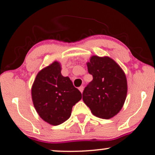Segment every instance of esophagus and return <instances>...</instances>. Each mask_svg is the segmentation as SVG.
Returning <instances> with one entry per match:
<instances>
[{
    "mask_svg": "<svg viewBox=\"0 0 155 155\" xmlns=\"http://www.w3.org/2000/svg\"><path fill=\"white\" fill-rule=\"evenodd\" d=\"M83 89H84V87L83 86V85H82V86H81L79 87V90H80V91H81V93H83Z\"/></svg>",
    "mask_w": 155,
    "mask_h": 155,
    "instance_id": "esophagus-1",
    "label": "esophagus"
}]
</instances>
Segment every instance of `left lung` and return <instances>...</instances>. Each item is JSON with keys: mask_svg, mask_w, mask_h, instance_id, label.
<instances>
[{"mask_svg": "<svg viewBox=\"0 0 155 155\" xmlns=\"http://www.w3.org/2000/svg\"><path fill=\"white\" fill-rule=\"evenodd\" d=\"M87 66L93 79L83 91L84 103L97 117H114L121 109L127 97L125 74L117 63L108 57L93 56Z\"/></svg>", "mask_w": 155, "mask_h": 155, "instance_id": "obj_1", "label": "left lung"}]
</instances>
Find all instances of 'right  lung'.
<instances>
[{
	"mask_svg": "<svg viewBox=\"0 0 155 155\" xmlns=\"http://www.w3.org/2000/svg\"><path fill=\"white\" fill-rule=\"evenodd\" d=\"M31 96L40 117L53 126L67 121L72 106L82 98L81 93L70 78L62 75L60 64L57 61L37 74Z\"/></svg>",
	"mask_w": 155,
	"mask_h": 155,
	"instance_id": "obj_1",
	"label": "right lung"
}]
</instances>
